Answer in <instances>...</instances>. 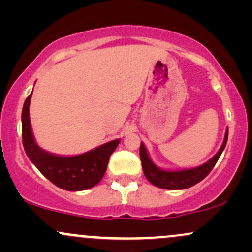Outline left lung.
<instances>
[{"mask_svg": "<svg viewBox=\"0 0 252 252\" xmlns=\"http://www.w3.org/2000/svg\"><path fill=\"white\" fill-rule=\"evenodd\" d=\"M227 136H228V129H226L225 132L224 141L220 149L217 152V154L210 158L207 162L200 164V166L194 167V168H187V169H162L158 167L153 162L152 158L147 152L146 146L143 142H141L140 147V156H141V162H142L143 173L146 175L147 180L150 184H153L156 187L164 189H185L189 187L194 186L195 184L200 182L202 179L206 178L209 173L212 170L215 164L220 158L222 150L225 149L227 142Z\"/></svg>", "mask_w": 252, "mask_h": 252, "instance_id": "1", "label": "left lung"}]
</instances>
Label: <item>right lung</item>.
Segmentation results:
<instances>
[{
	"instance_id": "1",
	"label": "right lung",
	"mask_w": 252,
	"mask_h": 252,
	"mask_svg": "<svg viewBox=\"0 0 252 252\" xmlns=\"http://www.w3.org/2000/svg\"><path fill=\"white\" fill-rule=\"evenodd\" d=\"M32 94L22 108V143L32 163L59 189L65 190L89 189L102 180L110 155L120 143V138L110 141L79 155L63 156L52 154L40 148L35 142L30 120Z\"/></svg>"
}]
</instances>
